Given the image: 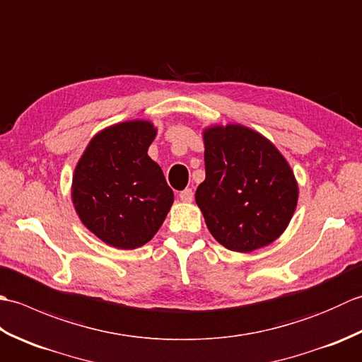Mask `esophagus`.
I'll return each instance as SVG.
<instances>
[{
	"label": "esophagus",
	"mask_w": 362,
	"mask_h": 362,
	"mask_svg": "<svg viewBox=\"0 0 362 362\" xmlns=\"http://www.w3.org/2000/svg\"><path fill=\"white\" fill-rule=\"evenodd\" d=\"M179 197H180V201H183V202H193V199H194L193 189H191V188L182 189L179 193Z\"/></svg>",
	"instance_id": "1"
}]
</instances>
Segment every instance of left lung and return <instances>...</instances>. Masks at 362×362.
Masks as SVG:
<instances>
[{"label":"left lung","mask_w":362,"mask_h":362,"mask_svg":"<svg viewBox=\"0 0 362 362\" xmlns=\"http://www.w3.org/2000/svg\"><path fill=\"white\" fill-rule=\"evenodd\" d=\"M205 180L196 202L214 240L252 252L276 240L296 210L298 189L286 160L243 126L205 130Z\"/></svg>","instance_id":"left-lung-1"}]
</instances>
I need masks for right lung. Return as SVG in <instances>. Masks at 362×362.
Instances as JSON below:
<instances>
[{"label":"right lung","mask_w":362,"mask_h":362,"mask_svg":"<svg viewBox=\"0 0 362 362\" xmlns=\"http://www.w3.org/2000/svg\"><path fill=\"white\" fill-rule=\"evenodd\" d=\"M153 136L148 121L121 122L98 134L76 166V211L90 232L113 247L148 243L173 205V189L148 156Z\"/></svg>","instance_id":"1"}]
</instances>
